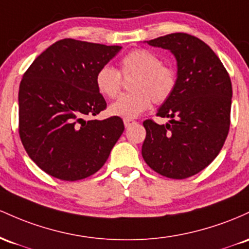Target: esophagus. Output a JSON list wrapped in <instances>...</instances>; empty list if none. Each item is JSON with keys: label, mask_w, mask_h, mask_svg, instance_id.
Wrapping results in <instances>:
<instances>
[{"label": "esophagus", "mask_w": 249, "mask_h": 249, "mask_svg": "<svg viewBox=\"0 0 249 249\" xmlns=\"http://www.w3.org/2000/svg\"><path fill=\"white\" fill-rule=\"evenodd\" d=\"M124 127H125V128H129L130 125L135 124V121H133V120H124Z\"/></svg>", "instance_id": "obj_1"}]
</instances>
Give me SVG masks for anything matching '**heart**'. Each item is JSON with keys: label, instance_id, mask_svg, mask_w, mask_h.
I'll use <instances>...</instances> for the list:
<instances>
[{"label": "heart", "instance_id": "1", "mask_svg": "<svg viewBox=\"0 0 249 249\" xmlns=\"http://www.w3.org/2000/svg\"><path fill=\"white\" fill-rule=\"evenodd\" d=\"M120 72L128 79L132 93L124 95L108 108L110 115L132 120L149 109L152 101L166 102L177 88L178 74L173 67L162 64L155 53L148 49H134L122 57ZM97 91L106 99H115L121 89V75L117 69L106 64L95 75Z\"/></svg>", "mask_w": 249, "mask_h": 249}]
</instances>
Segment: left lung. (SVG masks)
Returning <instances> with one entry per match:
<instances>
[{"label":"left lung","instance_id":"left-lung-1","mask_svg":"<svg viewBox=\"0 0 249 249\" xmlns=\"http://www.w3.org/2000/svg\"><path fill=\"white\" fill-rule=\"evenodd\" d=\"M146 43L174 55L178 83L156 114L169 121L143 122L142 156L163 177L178 180L193 177L216 158L228 135L231 77L216 54L195 36L174 33Z\"/></svg>","mask_w":249,"mask_h":249}]
</instances>
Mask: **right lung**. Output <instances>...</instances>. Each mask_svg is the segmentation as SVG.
I'll return each instance as SVG.
<instances>
[{
    "mask_svg": "<svg viewBox=\"0 0 249 249\" xmlns=\"http://www.w3.org/2000/svg\"><path fill=\"white\" fill-rule=\"evenodd\" d=\"M120 46L63 38L35 58L18 90V133L29 158L52 177L76 181L107 161L124 133L121 117L87 119L106 109L95 75Z\"/></svg>",
    "mask_w": 249,
    "mask_h": 249,
    "instance_id": "1",
    "label": "right lung"
}]
</instances>
